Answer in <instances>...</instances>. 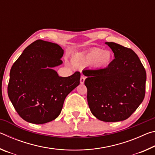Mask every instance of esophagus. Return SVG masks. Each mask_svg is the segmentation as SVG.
Wrapping results in <instances>:
<instances>
[{"label":"esophagus","instance_id":"obj_1","mask_svg":"<svg viewBox=\"0 0 155 155\" xmlns=\"http://www.w3.org/2000/svg\"><path fill=\"white\" fill-rule=\"evenodd\" d=\"M85 77L84 75H81V79H80V82L81 84H83L84 82H85Z\"/></svg>","mask_w":155,"mask_h":155}]
</instances>
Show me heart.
I'll return each instance as SVG.
<instances>
[{
	"mask_svg": "<svg viewBox=\"0 0 155 155\" xmlns=\"http://www.w3.org/2000/svg\"><path fill=\"white\" fill-rule=\"evenodd\" d=\"M112 55L109 51H103L101 49H94L85 55L80 57L78 61L80 64H94L100 67H106L111 61Z\"/></svg>",
	"mask_w": 155,
	"mask_h": 155,
	"instance_id": "1",
	"label": "heart"
}]
</instances>
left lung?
Listing matches in <instances>:
<instances>
[{
	"label": "left lung",
	"mask_w": 155,
	"mask_h": 155,
	"mask_svg": "<svg viewBox=\"0 0 155 155\" xmlns=\"http://www.w3.org/2000/svg\"><path fill=\"white\" fill-rule=\"evenodd\" d=\"M115 59L105 68L87 69V102L94 116L103 122L122 121L142 103L146 92V73L132 49L106 42Z\"/></svg>",
	"instance_id": "left-lung-1"
}]
</instances>
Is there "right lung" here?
Masks as SVG:
<instances>
[{
    "instance_id": "1",
    "label": "right lung",
    "mask_w": 155,
    "mask_h": 155,
    "mask_svg": "<svg viewBox=\"0 0 155 155\" xmlns=\"http://www.w3.org/2000/svg\"><path fill=\"white\" fill-rule=\"evenodd\" d=\"M58 44L38 40L26 48L10 70L9 98L18 115L36 124L59 116L65 97L79 85L81 73L58 76L52 68L62 64Z\"/></svg>"
}]
</instances>
